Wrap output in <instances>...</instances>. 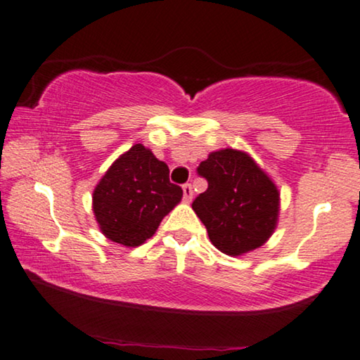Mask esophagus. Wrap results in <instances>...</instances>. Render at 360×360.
Wrapping results in <instances>:
<instances>
[{
  "instance_id": "esophagus-1",
  "label": "esophagus",
  "mask_w": 360,
  "mask_h": 360,
  "mask_svg": "<svg viewBox=\"0 0 360 360\" xmlns=\"http://www.w3.org/2000/svg\"><path fill=\"white\" fill-rule=\"evenodd\" d=\"M181 190H184V200L186 202H190L193 200V188L190 184H185L184 186H181Z\"/></svg>"
}]
</instances>
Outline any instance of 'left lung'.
I'll return each instance as SVG.
<instances>
[{
  "label": "left lung",
  "mask_w": 360,
  "mask_h": 360,
  "mask_svg": "<svg viewBox=\"0 0 360 360\" xmlns=\"http://www.w3.org/2000/svg\"><path fill=\"white\" fill-rule=\"evenodd\" d=\"M207 190L193 201L212 245L222 253L252 252L268 240L279 212V193L248 154L236 149L211 153L198 165Z\"/></svg>",
  "instance_id": "1"
}]
</instances>
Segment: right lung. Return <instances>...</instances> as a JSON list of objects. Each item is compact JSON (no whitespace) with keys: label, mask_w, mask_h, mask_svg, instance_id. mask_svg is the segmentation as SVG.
<instances>
[{"label":"right lung","mask_w":360,"mask_h":360,"mask_svg":"<svg viewBox=\"0 0 360 360\" xmlns=\"http://www.w3.org/2000/svg\"><path fill=\"white\" fill-rule=\"evenodd\" d=\"M181 195L180 186L170 184L167 164L143 144H134L98 181L92 207L103 236L138 247L154 236Z\"/></svg>","instance_id":"obj_1"}]
</instances>
